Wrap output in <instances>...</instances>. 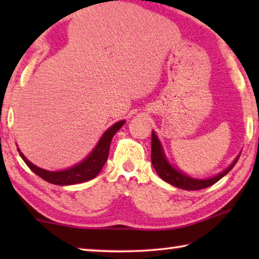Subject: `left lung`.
I'll use <instances>...</instances> for the list:
<instances>
[{"label": "left lung", "instance_id": "1", "mask_svg": "<svg viewBox=\"0 0 259 259\" xmlns=\"http://www.w3.org/2000/svg\"><path fill=\"white\" fill-rule=\"evenodd\" d=\"M240 154L236 157L235 160L232 161V164L226 167L224 171H222L218 175H215L211 178L206 179H197L192 178L186 173H184L180 169L176 168L171 162L168 161L167 157H166L164 148L159 140L157 133L154 131H152V153H151V160L153 164V167L159 177L162 180H165L166 183L171 184V185L178 187V189L187 190V191H194V190H203L206 187L213 185L214 183H217L218 180H221L223 177L228 175V173L233 168V166L237 164Z\"/></svg>", "mask_w": 259, "mask_h": 259}]
</instances>
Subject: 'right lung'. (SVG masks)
Returning <instances> with one entry per match:
<instances>
[{
	"label": "right lung",
	"mask_w": 259,
	"mask_h": 259,
	"mask_svg": "<svg viewBox=\"0 0 259 259\" xmlns=\"http://www.w3.org/2000/svg\"><path fill=\"white\" fill-rule=\"evenodd\" d=\"M125 122V120H120V121L113 123L109 128L105 131L100 140L95 145L93 151L86 158L77 162L76 165L72 166V167L61 169V171H48V169L38 167V166L34 165L33 162H30L24 157L20 148H17V151H19L21 158L23 159L28 167L46 182L55 184V185H74V184L84 183L95 178L104 167L106 161H107L109 146H111L113 137L121 128Z\"/></svg>",
	"instance_id": "1"
}]
</instances>
